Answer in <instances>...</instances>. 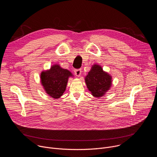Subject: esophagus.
<instances>
[{
    "label": "esophagus",
    "instance_id": "obj_1",
    "mask_svg": "<svg viewBox=\"0 0 157 157\" xmlns=\"http://www.w3.org/2000/svg\"><path fill=\"white\" fill-rule=\"evenodd\" d=\"M75 73L76 76L79 77L81 74V69H76V70H75Z\"/></svg>",
    "mask_w": 157,
    "mask_h": 157
}]
</instances>
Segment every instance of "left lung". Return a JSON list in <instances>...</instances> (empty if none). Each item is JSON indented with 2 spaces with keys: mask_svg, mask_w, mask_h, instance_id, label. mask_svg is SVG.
Returning a JSON list of instances; mask_svg holds the SVG:
<instances>
[{
  "mask_svg": "<svg viewBox=\"0 0 157 157\" xmlns=\"http://www.w3.org/2000/svg\"><path fill=\"white\" fill-rule=\"evenodd\" d=\"M111 76L103 71L100 66L94 64L85 78V81L92 95L100 98L109 89L111 86Z\"/></svg>",
  "mask_w": 157,
  "mask_h": 157,
  "instance_id": "obj_1",
  "label": "left lung"
}]
</instances>
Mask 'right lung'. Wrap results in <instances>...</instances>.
Here are the masks:
<instances>
[{
  "label": "right lung",
  "mask_w": 157,
  "mask_h": 157,
  "mask_svg": "<svg viewBox=\"0 0 157 157\" xmlns=\"http://www.w3.org/2000/svg\"><path fill=\"white\" fill-rule=\"evenodd\" d=\"M72 76L70 71L55 64L50 70L43 71L40 78L41 84L47 93L53 98L58 99L63 95L66 90L68 78Z\"/></svg>",
  "instance_id": "obj_1"
}]
</instances>
